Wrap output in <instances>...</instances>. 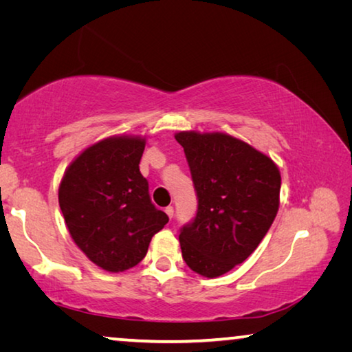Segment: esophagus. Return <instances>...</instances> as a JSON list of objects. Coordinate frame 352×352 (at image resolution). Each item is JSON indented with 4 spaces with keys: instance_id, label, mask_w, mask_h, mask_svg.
I'll return each mask as SVG.
<instances>
[{
    "instance_id": "1",
    "label": "esophagus",
    "mask_w": 352,
    "mask_h": 352,
    "mask_svg": "<svg viewBox=\"0 0 352 352\" xmlns=\"http://www.w3.org/2000/svg\"><path fill=\"white\" fill-rule=\"evenodd\" d=\"M164 211H166V214H168V216H169V219L174 217V206H168Z\"/></svg>"
}]
</instances>
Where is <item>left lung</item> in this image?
<instances>
[{"label":"left lung","instance_id":"left-lung-1","mask_svg":"<svg viewBox=\"0 0 352 352\" xmlns=\"http://www.w3.org/2000/svg\"><path fill=\"white\" fill-rule=\"evenodd\" d=\"M197 212L182 226L183 259L199 275L216 278L252 254L276 217L281 175L276 164L233 136L180 132Z\"/></svg>","mask_w":352,"mask_h":352}]
</instances>
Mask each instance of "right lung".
Listing matches in <instances>:
<instances>
[{"label":"right lung","mask_w":352,"mask_h":352,"mask_svg":"<svg viewBox=\"0 0 352 352\" xmlns=\"http://www.w3.org/2000/svg\"><path fill=\"white\" fill-rule=\"evenodd\" d=\"M146 141L113 136L77 157L58 188L69 234L87 258L107 272L142 261L153 234L169 222L152 204L140 172Z\"/></svg>","instance_id":"1"}]
</instances>
